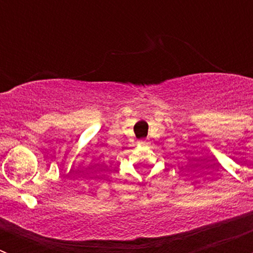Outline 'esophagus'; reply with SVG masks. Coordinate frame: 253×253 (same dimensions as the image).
I'll list each match as a JSON object with an SVG mask.
<instances>
[{
    "label": "esophagus",
    "mask_w": 253,
    "mask_h": 253,
    "mask_svg": "<svg viewBox=\"0 0 253 253\" xmlns=\"http://www.w3.org/2000/svg\"><path fill=\"white\" fill-rule=\"evenodd\" d=\"M140 144V146H148V140H139V142H138Z\"/></svg>",
    "instance_id": "obj_1"
}]
</instances>
